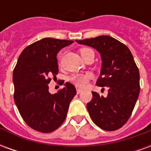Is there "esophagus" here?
I'll return each mask as SVG.
<instances>
[{"mask_svg":"<svg viewBox=\"0 0 151 151\" xmlns=\"http://www.w3.org/2000/svg\"><path fill=\"white\" fill-rule=\"evenodd\" d=\"M82 89H77V93H78V94H80V93H82Z\"/></svg>","mask_w":151,"mask_h":151,"instance_id":"esophagus-1","label":"esophagus"}]
</instances>
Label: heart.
Here are the masks:
<instances>
[{
    "label": "heart",
    "mask_w": 151,
    "mask_h": 151,
    "mask_svg": "<svg viewBox=\"0 0 151 151\" xmlns=\"http://www.w3.org/2000/svg\"><path fill=\"white\" fill-rule=\"evenodd\" d=\"M91 52H94L91 49L87 48V47H83L80 49V53L82 58H84L87 54ZM92 78V74L90 73H77L71 77V82H73L76 86H80V87H84L87 85L89 80Z\"/></svg>",
    "instance_id": "b5f03b06"
}]
</instances>
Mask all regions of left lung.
<instances>
[{
    "label": "left lung",
    "instance_id": "left-lung-1",
    "mask_svg": "<svg viewBox=\"0 0 151 151\" xmlns=\"http://www.w3.org/2000/svg\"><path fill=\"white\" fill-rule=\"evenodd\" d=\"M76 42L100 53L102 67L96 85L108 89L106 97L92 92L93 98L86 104L90 116L102 129H118L129 119L139 95V70L133 55L126 45L108 35Z\"/></svg>",
    "mask_w": 151,
    "mask_h": 151
}]
</instances>
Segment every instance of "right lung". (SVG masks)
<instances>
[{"label": "right lung", "instance_id": "1", "mask_svg": "<svg viewBox=\"0 0 151 151\" xmlns=\"http://www.w3.org/2000/svg\"><path fill=\"white\" fill-rule=\"evenodd\" d=\"M73 40L44 38L25 48L13 73L14 102L28 126L41 133H51L65 121L69 105L77 94L75 86L65 87L52 95L51 77L58 73L56 55Z\"/></svg>", "mask_w": 151, "mask_h": 151}]
</instances>
